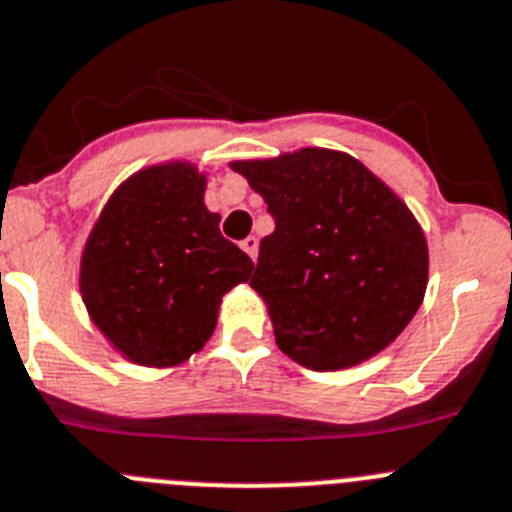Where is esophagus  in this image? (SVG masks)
<instances>
[{"label": "esophagus", "mask_w": 512, "mask_h": 512, "mask_svg": "<svg viewBox=\"0 0 512 512\" xmlns=\"http://www.w3.org/2000/svg\"><path fill=\"white\" fill-rule=\"evenodd\" d=\"M242 250H245L247 255L252 257V260H255V257H257V237L242 239Z\"/></svg>", "instance_id": "34e87169"}]
</instances>
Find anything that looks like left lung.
<instances>
[{"label": "left lung", "mask_w": 512, "mask_h": 512, "mask_svg": "<svg viewBox=\"0 0 512 512\" xmlns=\"http://www.w3.org/2000/svg\"><path fill=\"white\" fill-rule=\"evenodd\" d=\"M232 170L275 219L250 285L280 352L334 372L393 344L428 285L426 237L398 193L357 158L326 147L234 160Z\"/></svg>", "instance_id": "obj_1"}]
</instances>
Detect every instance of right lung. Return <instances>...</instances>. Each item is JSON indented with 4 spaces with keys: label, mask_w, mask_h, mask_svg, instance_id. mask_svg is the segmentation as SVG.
Listing matches in <instances>:
<instances>
[{
    "label": "right lung",
    "mask_w": 512,
    "mask_h": 512,
    "mask_svg": "<svg viewBox=\"0 0 512 512\" xmlns=\"http://www.w3.org/2000/svg\"><path fill=\"white\" fill-rule=\"evenodd\" d=\"M204 191L188 160L147 165L109 196L86 237L84 306L135 365H183L214 334L224 293L250 280L255 265L222 237Z\"/></svg>",
    "instance_id": "1"
}]
</instances>
